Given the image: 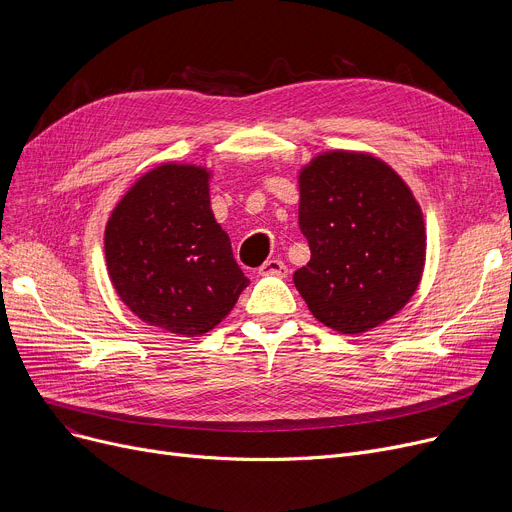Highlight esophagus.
I'll return each mask as SVG.
<instances>
[{
  "label": "esophagus",
  "instance_id": "obj_1",
  "mask_svg": "<svg viewBox=\"0 0 512 512\" xmlns=\"http://www.w3.org/2000/svg\"><path fill=\"white\" fill-rule=\"evenodd\" d=\"M261 276H278V278H286L288 267L284 261L280 259H267L261 267H259Z\"/></svg>",
  "mask_w": 512,
  "mask_h": 512
}]
</instances>
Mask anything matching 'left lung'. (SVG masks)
<instances>
[{"instance_id": "obj_1", "label": "left lung", "mask_w": 512, "mask_h": 512, "mask_svg": "<svg viewBox=\"0 0 512 512\" xmlns=\"http://www.w3.org/2000/svg\"><path fill=\"white\" fill-rule=\"evenodd\" d=\"M299 226L311 259L292 280L340 334L378 328L409 303L425 265V224L411 188L369 153L326 151L299 174Z\"/></svg>"}]
</instances>
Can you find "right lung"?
I'll list each match as a JSON object with an SVG mask.
<instances>
[{"instance_id": "1", "label": "right lung", "mask_w": 512, "mask_h": 512, "mask_svg": "<svg viewBox=\"0 0 512 512\" xmlns=\"http://www.w3.org/2000/svg\"><path fill=\"white\" fill-rule=\"evenodd\" d=\"M205 168L161 164L120 199L105 226L107 274L145 324L201 336L249 286L215 222Z\"/></svg>"}]
</instances>
